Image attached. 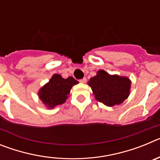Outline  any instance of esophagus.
Listing matches in <instances>:
<instances>
[{
    "mask_svg": "<svg viewBox=\"0 0 160 160\" xmlns=\"http://www.w3.org/2000/svg\"><path fill=\"white\" fill-rule=\"evenodd\" d=\"M79 82H82V83H86L87 82V78H82V79H80V80H79Z\"/></svg>",
    "mask_w": 160,
    "mask_h": 160,
    "instance_id": "esophagus-1",
    "label": "esophagus"
}]
</instances>
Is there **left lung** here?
I'll return each mask as SVG.
<instances>
[{"label":"left lung","mask_w":160,"mask_h":160,"mask_svg":"<svg viewBox=\"0 0 160 160\" xmlns=\"http://www.w3.org/2000/svg\"><path fill=\"white\" fill-rule=\"evenodd\" d=\"M131 84L128 78L117 74L111 75L103 70H98L88 82L95 99L107 107L123 102L130 94Z\"/></svg>","instance_id":"left-lung-1"}]
</instances>
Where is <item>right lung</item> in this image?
Returning a JSON list of instances; mask_svg holds the SVG:
<instances>
[{
    "label": "right lung",
    "instance_id": "add662e5",
    "mask_svg": "<svg viewBox=\"0 0 160 160\" xmlns=\"http://www.w3.org/2000/svg\"><path fill=\"white\" fill-rule=\"evenodd\" d=\"M78 82L73 77L63 78L60 74L55 73L49 82L38 91V96L44 105L48 109L53 108L58 105L66 102L72 87Z\"/></svg>",
    "mask_w": 160,
    "mask_h": 160
}]
</instances>
